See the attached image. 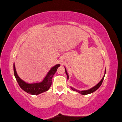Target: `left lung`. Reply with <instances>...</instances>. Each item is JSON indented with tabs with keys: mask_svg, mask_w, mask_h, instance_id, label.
<instances>
[{
	"mask_svg": "<svg viewBox=\"0 0 122 122\" xmlns=\"http://www.w3.org/2000/svg\"><path fill=\"white\" fill-rule=\"evenodd\" d=\"M65 73H66V74L67 77H68H68H69V76H68V73H67V71H66V69H65ZM105 73H106V72H105ZM104 77H103V79H102V80L100 81L99 82V83H98L96 85V86H95L94 87H93L92 88H91V89H89V90L82 91H77V90H76V89H73V88H72V90H73V91H76L77 92H79V93H81V94H82V95H88V94H89V93H93V92H94L95 91L97 90L98 88H99L100 86H101L102 82H103V80H104Z\"/></svg>",
	"mask_w": 122,
	"mask_h": 122,
	"instance_id": "left-lung-1",
	"label": "left lung"
}]
</instances>
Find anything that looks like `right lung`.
<instances>
[{
    "instance_id": "obj_1",
    "label": "right lung",
    "mask_w": 122,
    "mask_h": 122,
    "mask_svg": "<svg viewBox=\"0 0 122 122\" xmlns=\"http://www.w3.org/2000/svg\"><path fill=\"white\" fill-rule=\"evenodd\" d=\"M60 66L59 64H58V65H55L54 67H53L50 69L49 72L48 73V74L45 77L42 82H40V83L32 84L26 83L18 77L17 73H16V70H15L14 64V72L15 79H16V81L18 82L19 86L24 91L26 92L29 94L36 95L40 94L43 92L47 91L49 89L51 85V81H52L53 75L56 72L57 68Z\"/></svg>"
}]
</instances>
